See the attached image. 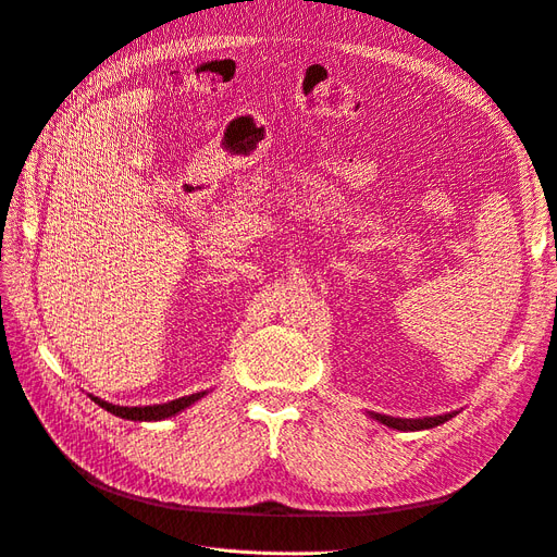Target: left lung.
Returning <instances> with one entry per match:
<instances>
[{"mask_svg":"<svg viewBox=\"0 0 557 557\" xmlns=\"http://www.w3.org/2000/svg\"><path fill=\"white\" fill-rule=\"evenodd\" d=\"M379 423L393 428V430H401V432H418V430H430L446 423V420L453 418V413L446 416H434V418H393V416H383V413H369Z\"/></svg>","mask_w":557,"mask_h":557,"instance_id":"8db88e82","label":"left lung"}]
</instances>
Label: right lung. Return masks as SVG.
<instances>
[{
    "label": "right lung",
    "mask_w": 557,
    "mask_h": 557,
    "mask_svg": "<svg viewBox=\"0 0 557 557\" xmlns=\"http://www.w3.org/2000/svg\"><path fill=\"white\" fill-rule=\"evenodd\" d=\"M207 393H195V395H188V397L172 399V401H166V404H153V407H117V404H109V401L99 399V397H92V399H95V404H99V407L107 409L109 413H113L117 418H127V420H164V418L176 416L183 409H188L190 404H195L197 399H201Z\"/></svg>",
    "instance_id": "right-lung-1"
}]
</instances>
